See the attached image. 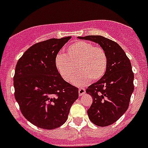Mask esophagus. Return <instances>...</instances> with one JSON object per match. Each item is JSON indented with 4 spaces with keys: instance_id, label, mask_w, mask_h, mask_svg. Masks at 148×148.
I'll return each mask as SVG.
<instances>
[{
    "instance_id": "34e87169",
    "label": "esophagus",
    "mask_w": 148,
    "mask_h": 148,
    "mask_svg": "<svg viewBox=\"0 0 148 148\" xmlns=\"http://www.w3.org/2000/svg\"><path fill=\"white\" fill-rule=\"evenodd\" d=\"M86 90L84 88H79V90H78V93H79V95H84V94L85 93Z\"/></svg>"
}]
</instances>
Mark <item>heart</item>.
Returning <instances> with one entry per match:
<instances>
[{
    "label": "heart",
    "instance_id": "heart-1",
    "mask_svg": "<svg viewBox=\"0 0 148 148\" xmlns=\"http://www.w3.org/2000/svg\"><path fill=\"white\" fill-rule=\"evenodd\" d=\"M56 68L65 82L70 83L76 74V68L80 72L74 83L84 85L91 81L102 78L108 67V57L103 48L84 40H78L70 45L64 56L56 60Z\"/></svg>",
    "mask_w": 148,
    "mask_h": 148
}]
</instances>
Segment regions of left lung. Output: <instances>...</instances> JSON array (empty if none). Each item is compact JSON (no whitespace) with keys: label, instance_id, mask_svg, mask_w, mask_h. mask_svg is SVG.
Returning a JSON list of instances; mask_svg holds the SVG:
<instances>
[{"label":"left lung","instance_id":"8db88e82","mask_svg":"<svg viewBox=\"0 0 148 148\" xmlns=\"http://www.w3.org/2000/svg\"><path fill=\"white\" fill-rule=\"evenodd\" d=\"M78 38L97 43L107 54L106 73L97 82L89 86L86 92L92 97L87 110L90 120L97 126H108L116 122L129 107L134 90L131 63L121 47L110 39L101 35Z\"/></svg>","mask_w":148,"mask_h":148}]
</instances>
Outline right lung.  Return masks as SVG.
<instances>
[{
	"mask_svg": "<svg viewBox=\"0 0 148 148\" xmlns=\"http://www.w3.org/2000/svg\"><path fill=\"white\" fill-rule=\"evenodd\" d=\"M71 36L51 38L30 47L15 66V98L23 116L42 129L53 130L65 123L78 88L65 82L56 58Z\"/></svg>",
	"mask_w": 148,
	"mask_h": 148,
	"instance_id": "obj_1",
	"label": "right lung"
}]
</instances>
